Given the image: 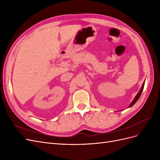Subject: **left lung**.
<instances>
[{"label":"left lung","mask_w":160,"mask_h":160,"mask_svg":"<svg viewBox=\"0 0 160 160\" xmlns=\"http://www.w3.org/2000/svg\"><path fill=\"white\" fill-rule=\"evenodd\" d=\"M144 83H145V81L143 82V85H142V88H141V89H140V90H139V91L138 92V93L137 94V95L135 96V99L133 100V101L132 103H131V104L129 105V108H131L132 107V106H133L135 103H136V101L139 99V97H140V95H141V94H142V91H143V88H144Z\"/></svg>","instance_id":"left-lung-1"}]
</instances>
